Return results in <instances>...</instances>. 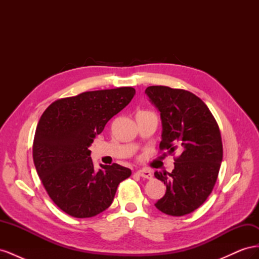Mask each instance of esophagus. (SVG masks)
Returning a JSON list of instances; mask_svg holds the SVG:
<instances>
[{
  "mask_svg": "<svg viewBox=\"0 0 259 259\" xmlns=\"http://www.w3.org/2000/svg\"><path fill=\"white\" fill-rule=\"evenodd\" d=\"M137 174L143 178H147V179L152 178V173L150 170H147V169H139V170H137Z\"/></svg>",
  "mask_w": 259,
  "mask_h": 259,
  "instance_id": "obj_1",
  "label": "esophagus"
}]
</instances>
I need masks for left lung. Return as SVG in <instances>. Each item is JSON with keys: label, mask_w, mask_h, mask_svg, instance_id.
I'll list each match as a JSON object with an SVG mask.
<instances>
[{"label": "left lung", "mask_w": 259, "mask_h": 259, "mask_svg": "<svg viewBox=\"0 0 259 259\" xmlns=\"http://www.w3.org/2000/svg\"><path fill=\"white\" fill-rule=\"evenodd\" d=\"M145 93L160 111V150L177 151L171 173L155 171L166 186L155 207L184 216L200 207L215 186L223 161L221 131L207 106L194 94L167 86H149Z\"/></svg>", "instance_id": "8db88e82"}]
</instances>
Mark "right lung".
I'll list each match as a JSON object with an SVG mask.
<instances>
[{
  "instance_id": "add662e5",
  "label": "right lung",
  "mask_w": 259,
  "mask_h": 259,
  "mask_svg": "<svg viewBox=\"0 0 259 259\" xmlns=\"http://www.w3.org/2000/svg\"><path fill=\"white\" fill-rule=\"evenodd\" d=\"M135 93L133 88L85 92L54 101L42 114L33 162L50 198L68 215L100 214L111 205L119 184L131 176L130 168L116 163L94 168L89 147Z\"/></svg>"
}]
</instances>
